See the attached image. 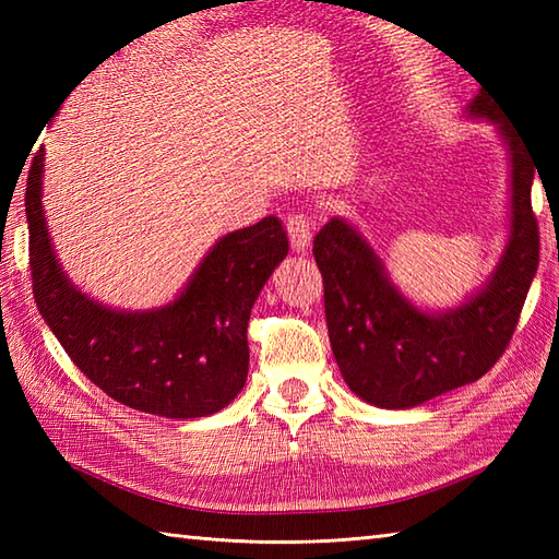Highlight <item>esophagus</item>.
<instances>
[{
	"label": "esophagus",
	"instance_id": "obj_1",
	"mask_svg": "<svg viewBox=\"0 0 559 559\" xmlns=\"http://www.w3.org/2000/svg\"><path fill=\"white\" fill-rule=\"evenodd\" d=\"M286 230L290 237V247L293 252H305L312 242V221L305 213H293V216L286 221Z\"/></svg>",
	"mask_w": 559,
	"mask_h": 559
}]
</instances>
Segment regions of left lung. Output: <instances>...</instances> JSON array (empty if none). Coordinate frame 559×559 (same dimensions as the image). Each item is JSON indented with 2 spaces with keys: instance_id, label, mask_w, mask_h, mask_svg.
Wrapping results in <instances>:
<instances>
[{
  "instance_id": "1",
  "label": "left lung",
  "mask_w": 559,
  "mask_h": 559,
  "mask_svg": "<svg viewBox=\"0 0 559 559\" xmlns=\"http://www.w3.org/2000/svg\"><path fill=\"white\" fill-rule=\"evenodd\" d=\"M468 115L497 124L512 160V228L485 288L456 310L423 312L389 281L382 259L350 223L331 218L314 237L331 350L353 394L379 408L420 406L490 372L514 336L538 271L531 206L536 163L488 91L473 98Z\"/></svg>"
}]
</instances>
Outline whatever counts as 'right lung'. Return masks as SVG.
Segmentation results:
<instances>
[{
	"instance_id": "1",
	"label": "right lung",
	"mask_w": 559,
	"mask_h": 559,
	"mask_svg": "<svg viewBox=\"0 0 559 559\" xmlns=\"http://www.w3.org/2000/svg\"><path fill=\"white\" fill-rule=\"evenodd\" d=\"M43 148L26 187L33 298L79 370L110 399L163 418H204L240 394L249 367L247 322L288 235L276 216L213 245L175 302L120 312L71 286L43 216Z\"/></svg>"
}]
</instances>
